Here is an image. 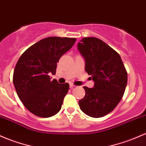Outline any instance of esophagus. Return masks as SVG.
<instances>
[{"label":"esophagus","instance_id":"34e87169","mask_svg":"<svg viewBox=\"0 0 146 146\" xmlns=\"http://www.w3.org/2000/svg\"><path fill=\"white\" fill-rule=\"evenodd\" d=\"M75 87H76V85H73V83H70V89H73V88H74Z\"/></svg>","mask_w":146,"mask_h":146}]
</instances>
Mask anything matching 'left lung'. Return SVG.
<instances>
[{"label":"left lung","instance_id":"8db88e82","mask_svg":"<svg viewBox=\"0 0 146 146\" xmlns=\"http://www.w3.org/2000/svg\"><path fill=\"white\" fill-rule=\"evenodd\" d=\"M85 59V70L92 76V88L84 87L85 95L79 101L81 110L92 117H101L114 110L122 99L127 73L117 52L99 38L87 37L78 43Z\"/></svg>","mask_w":146,"mask_h":146}]
</instances>
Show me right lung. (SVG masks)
I'll return each mask as SVG.
<instances>
[{"instance_id": "1", "label": "right lung", "mask_w": 146, "mask_h": 146, "mask_svg": "<svg viewBox=\"0 0 146 146\" xmlns=\"http://www.w3.org/2000/svg\"><path fill=\"white\" fill-rule=\"evenodd\" d=\"M76 38L48 37L27 49L18 60L13 83L18 96L31 113L42 117L56 115L68 93V83L59 84L49 75L56 73L57 62Z\"/></svg>"}]
</instances>
